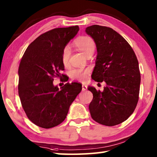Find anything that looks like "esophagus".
I'll use <instances>...</instances> for the list:
<instances>
[{
  "mask_svg": "<svg viewBox=\"0 0 157 157\" xmlns=\"http://www.w3.org/2000/svg\"><path fill=\"white\" fill-rule=\"evenodd\" d=\"M82 91H86V90L87 89V86H86V85H85V84H82Z\"/></svg>",
  "mask_w": 157,
  "mask_h": 157,
  "instance_id": "34e87169",
  "label": "esophagus"
}]
</instances>
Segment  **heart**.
I'll use <instances>...</instances> for the list:
<instances>
[{
  "label": "heart",
  "instance_id": "heart-1",
  "mask_svg": "<svg viewBox=\"0 0 157 157\" xmlns=\"http://www.w3.org/2000/svg\"><path fill=\"white\" fill-rule=\"evenodd\" d=\"M74 46L81 51L84 55H89L93 54L95 48V44L91 37L83 36L78 37L74 41ZM62 62L63 66H67L69 63L70 57V49L68 46H66L63 49L62 52ZM88 70H83L81 68H73L70 71V76L73 79L82 81L86 78L88 75Z\"/></svg>",
  "mask_w": 157,
  "mask_h": 157
}]
</instances>
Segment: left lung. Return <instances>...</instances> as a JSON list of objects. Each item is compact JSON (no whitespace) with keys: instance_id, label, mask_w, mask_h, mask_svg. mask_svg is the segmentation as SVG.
Segmentation results:
<instances>
[{"instance_id":"left-lung-1","label":"left lung","mask_w":157,"mask_h":157,"mask_svg":"<svg viewBox=\"0 0 157 157\" xmlns=\"http://www.w3.org/2000/svg\"><path fill=\"white\" fill-rule=\"evenodd\" d=\"M86 33L94 39L98 51L92 79L107 84L103 91L89 86L94 95L90 113L98 123L116 125L132 115L139 101V62L128 42L112 28L94 25Z\"/></svg>"}]
</instances>
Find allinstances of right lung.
I'll use <instances>...</instances> for the list:
<instances>
[{
    "label": "right lung",
    "instance_id": "right-lung-1",
    "mask_svg": "<svg viewBox=\"0 0 157 157\" xmlns=\"http://www.w3.org/2000/svg\"><path fill=\"white\" fill-rule=\"evenodd\" d=\"M79 30L75 25L41 34L29 45L21 60L18 89L21 105L29 120L42 128L62 123L82 91V84L77 82H68L61 90L53 85L54 78L63 75L60 73L64 70L62 50Z\"/></svg>",
    "mask_w": 157,
    "mask_h": 157
}]
</instances>
